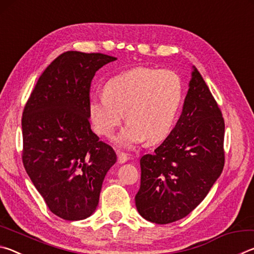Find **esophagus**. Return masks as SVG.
Returning <instances> with one entry per match:
<instances>
[{"label": "esophagus", "mask_w": 254, "mask_h": 254, "mask_svg": "<svg viewBox=\"0 0 254 254\" xmlns=\"http://www.w3.org/2000/svg\"><path fill=\"white\" fill-rule=\"evenodd\" d=\"M127 154L124 152H118V162L119 163H124L126 161H127Z\"/></svg>", "instance_id": "esophagus-1"}]
</instances>
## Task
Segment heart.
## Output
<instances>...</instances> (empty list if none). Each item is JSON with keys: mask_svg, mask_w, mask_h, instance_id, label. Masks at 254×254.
<instances>
[{"mask_svg": "<svg viewBox=\"0 0 254 254\" xmlns=\"http://www.w3.org/2000/svg\"><path fill=\"white\" fill-rule=\"evenodd\" d=\"M104 95L88 102V115L97 134L110 137L122 122H128L117 137L123 148L142 141L154 144L173 130L184 100V84L170 69L137 67L112 77L103 87Z\"/></svg>", "mask_w": 254, "mask_h": 254, "instance_id": "heart-1", "label": "heart"}]
</instances>
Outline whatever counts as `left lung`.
I'll use <instances>...</instances> for the list:
<instances>
[{
    "label": "left lung",
    "mask_w": 254,
    "mask_h": 254,
    "mask_svg": "<svg viewBox=\"0 0 254 254\" xmlns=\"http://www.w3.org/2000/svg\"><path fill=\"white\" fill-rule=\"evenodd\" d=\"M225 123L216 101L194 67L183 113L152 154L140 159L135 206L141 216L168 224L200 204L224 167Z\"/></svg>",
    "instance_id": "obj_1"
}]
</instances>
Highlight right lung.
Masks as SVG:
<instances>
[{"mask_svg": "<svg viewBox=\"0 0 254 254\" xmlns=\"http://www.w3.org/2000/svg\"><path fill=\"white\" fill-rule=\"evenodd\" d=\"M117 59L66 51L38 79L22 114V162L55 215L67 221L95 212L103 180L117 162L113 148L92 131L88 115L95 72Z\"/></svg>", "mask_w": 254, "mask_h": 254, "instance_id": "obj_1", "label": "right lung"}]
</instances>
